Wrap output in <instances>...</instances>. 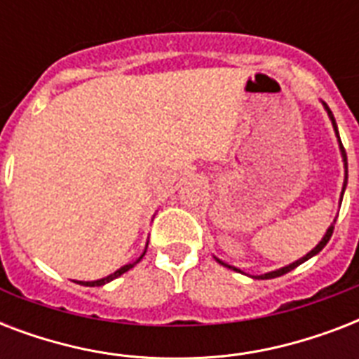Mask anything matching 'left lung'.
<instances>
[{
    "label": "left lung",
    "mask_w": 359,
    "mask_h": 359,
    "mask_svg": "<svg viewBox=\"0 0 359 359\" xmlns=\"http://www.w3.org/2000/svg\"><path fill=\"white\" fill-rule=\"evenodd\" d=\"M324 108H326V111H328V115H330V119H332V124H334V130H335V134H337V140H339V145H341V154H343V160H345V184H343V194H345V188H346V180H348V163H346V152H345V147H343V143H341L339 132H337V124H335V119H334V114H332V109L328 108V104H324ZM343 194H341V197H343ZM334 225H335V222H334V224H332V227H330V229L326 231V235H324V238L320 240V242H318V245H317V248H315V250H311V251H309V253H307L306 257H302L300 261L292 262V264H289V266H285V268H279V270H276V272H268V273H264V276H259V279H272V278H279V276H283V273L290 272V270H294L296 266H300L302 262H306L307 259H311L313 255H317L318 251H323V248H324V245L328 244V240L332 238V233H334ZM216 261H218L219 264H224V266H227V268H233V270H235V272H240L238 268H235V266H229V264H225V262H224V261H219V259H216Z\"/></svg>",
    "instance_id": "8db88e82"
}]
</instances>
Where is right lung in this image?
I'll use <instances>...</instances> for the list:
<instances>
[{"label": "right lung", "mask_w": 359, "mask_h": 359, "mask_svg": "<svg viewBox=\"0 0 359 359\" xmlns=\"http://www.w3.org/2000/svg\"><path fill=\"white\" fill-rule=\"evenodd\" d=\"M143 255H145V253H143ZM143 255L140 257V259H137V261L135 262H140L141 259H143ZM135 262H132V264H124V266H121L119 270H117V272H114V273H109L108 278H102V279H97V281H80V285H86V287H100V285H104V283H109V281H114L115 278H119L121 273H124V272H128L130 268L134 266Z\"/></svg>", "instance_id": "right-lung-1"}]
</instances>
